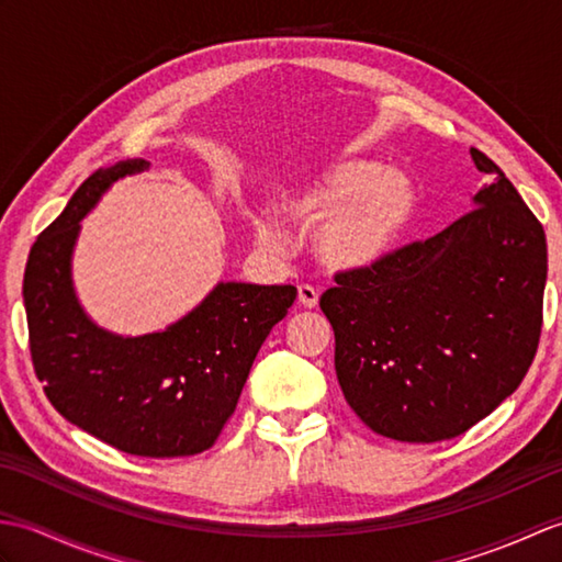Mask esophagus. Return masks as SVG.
Segmentation results:
<instances>
[{"label":"esophagus","instance_id":"1","mask_svg":"<svg viewBox=\"0 0 562 562\" xmlns=\"http://www.w3.org/2000/svg\"><path fill=\"white\" fill-rule=\"evenodd\" d=\"M300 304L304 308H314L318 304V292L312 288V284H300Z\"/></svg>","mask_w":562,"mask_h":562}]
</instances>
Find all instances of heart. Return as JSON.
Wrapping results in <instances>:
<instances>
[{
    "instance_id": "obj_1",
    "label": "heart",
    "mask_w": 562,
    "mask_h": 562,
    "mask_svg": "<svg viewBox=\"0 0 562 562\" xmlns=\"http://www.w3.org/2000/svg\"><path fill=\"white\" fill-rule=\"evenodd\" d=\"M280 210L312 226L314 258L330 272L374 270L403 241L417 212V188L408 173L376 161L342 159L308 181L280 193ZM260 246L280 254L290 246L284 226L260 214Z\"/></svg>"
}]
</instances>
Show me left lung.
<instances>
[{"mask_svg": "<svg viewBox=\"0 0 562 562\" xmlns=\"http://www.w3.org/2000/svg\"><path fill=\"white\" fill-rule=\"evenodd\" d=\"M445 232L342 272L321 296L336 333L345 401L376 435L439 441L463 435L517 391L541 336L546 234L505 173Z\"/></svg>", "mask_w": 562, "mask_h": 562, "instance_id": "8db88e82", "label": "left lung"}]
</instances>
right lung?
I'll return each mask as SVG.
<instances>
[{"instance_id":"obj_1","label":"right lung","mask_w":562,"mask_h":562,"mask_svg":"<svg viewBox=\"0 0 562 562\" xmlns=\"http://www.w3.org/2000/svg\"><path fill=\"white\" fill-rule=\"evenodd\" d=\"M145 159L99 169L33 244L23 274L31 357L55 411L115 449L171 459L205 451L229 420L292 284L217 282L173 324L142 336L99 326L81 306L71 258L81 220Z\"/></svg>"}]
</instances>
